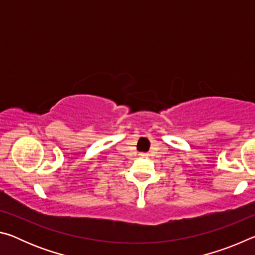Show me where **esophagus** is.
<instances>
[{"label":"esophagus","instance_id":"34e87169","mask_svg":"<svg viewBox=\"0 0 255 255\" xmlns=\"http://www.w3.org/2000/svg\"><path fill=\"white\" fill-rule=\"evenodd\" d=\"M140 155H141V156H147V154H146V153H141Z\"/></svg>","mask_w":255,"mask_h":255}]
</instances>
